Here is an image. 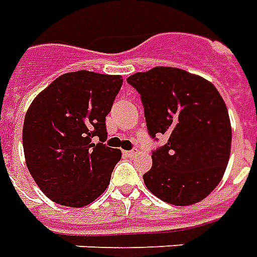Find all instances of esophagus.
Returning a JSON list of instances; mask_svg holds the SVG:
<instances>
[{
  "label": "esophagus",
  "mask_w": 257,
  "mask_h": 257,
  "mask_svg": "<svg viewBox=\"0 0 257 257\" xmlns=\"http://www.w3.org/2000/svg\"><path fill=\"white\" fill-rule=\"evenodd\" d=\"M124 155L125 156H128V158H134V156L137 155V151H134V149H132V151H125Z\"/></svg>",
  "instance_id": "esophagus-1"
}]
</instances>
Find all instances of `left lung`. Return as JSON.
<instances>
[{
    "instance_id": "obj_1",
    "label": "left lung",
    "mask_w": 257,
    "mask_h": 257,
    "mask_svg": "<svg viewBox=\"0 0 257 257\" xmlns=\"http://www.w3.org/2000/svg\"><path fill=\"white\" fill-rule=\"evenodd\" d=\"M141 95L151 138L167 136L152 151L144 183L162 201L185 206L212 192L231 151L228 110L216 87L177 67H154L127 79Z\"/></svg>"
}]
</instances>
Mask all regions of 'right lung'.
<instances>
[{
	"label": "right lung",
	"mask_w": 257,
	"mask_h": 257,
	"mask_svg": "<svg viewBox=\"0 0 257 257\" xmlns=\"http://www.w3.org/2000/svg\"><path fill=\"white\" fill-rule=\"evenodd\" d=\"M121 84V76L79 70L62 74L32 102L23 124L25 158L51 201L83 207L106 190L121 152L103 144L105 120Z\"/></svg>",
	"instance_id": "1"
}]
</instances>
